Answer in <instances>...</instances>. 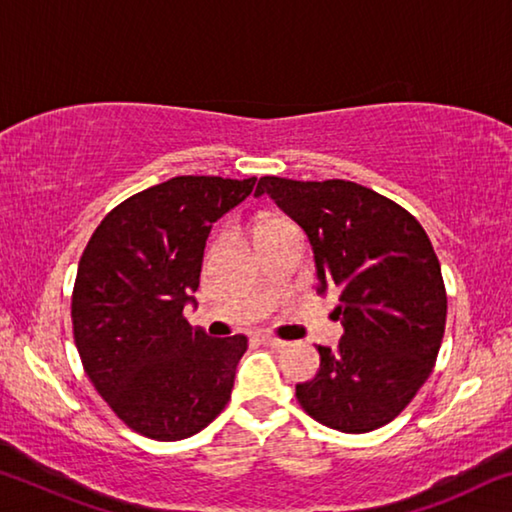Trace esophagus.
I'll use <instances>...</instances> for the list:
<instances>
[{"label": "esophagus", "mask_w": 512, "mask_h": 512, "mask_svg": "<svg viewBox=\"0 0 512 512\" xmlns=\"http://www.w3.org/2000/svg\"><path fill=\"white\" fill-rule=\"evenodd\" d=\"M257 341L262 343V345H268V348H284V345H287L284 341L275 339V336H268V334H259Z\"/></svg>", "instance_id": "1"}]
</instances>
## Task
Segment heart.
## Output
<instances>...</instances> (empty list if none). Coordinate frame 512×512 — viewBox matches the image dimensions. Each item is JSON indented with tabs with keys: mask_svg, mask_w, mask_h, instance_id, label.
Here are the masks:
<instances>
[{
	"mask_svg": "<svg viewBox=\"0 0 512 512\" xmlns=\"http://www.w3.org/2000/svg\"><path fill=\"white\" fill-rule=\"evenodd\" d=\"M287 225L291 223L284 219H277V216H262V219H257L253 223V239H262L266 235H271V232L287 228Z\"/></svg>",
	"mask_w": 512,
	"mask_h": 512,
	"instance_id": "b5f03b06",
	"label": "heart"
}]
</instances>
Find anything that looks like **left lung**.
Returning <instances> with one entry per match:
<instances>
[{
    "label": "left lung",
    "instance_id": "1",
    "mask_svg": "<svg viewBox=\"0 0 512 512\" xmlns=\"http://www.w3.org/2000/svg\"><path fill=\"white\" fill-rule=\"evenodd\" d=\"M314 250L318 293L334 296L339 348L318 345L316 377L296 397L316 422L366 433L397 418L431 375L447 296L433 246L415 216L350 180L259 178Z\"/></svg>",
    "mask_w": 512,
    "mask_h": 512
}]
</instances>
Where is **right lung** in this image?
Listing matches in <instances>:
<instances>
[{
    "label": "right lung",
    "instance_id": "obj_1",
    "mask_svg": "<svg viewBox=\"0 0 512 512\" xmlns=\"http://www.w3.org/2000/svg\"><path fill=\"white\" fill-rule=\"evenodd\" d=\"M257 178L176 176L126 198L94 230L72 293L76 350L119 420L183 440L228 404L244 334L212 339L183 316L196 305L205 241Z\"/></svg>",
    "mask_w": 512,
    "mask_h": 512
}]
</instances>
